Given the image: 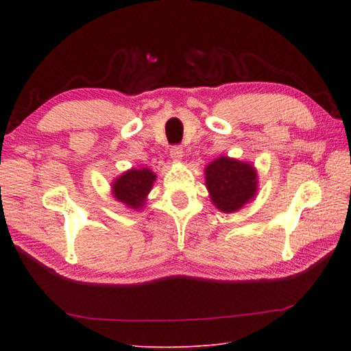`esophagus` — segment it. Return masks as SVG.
Instances as JSON below:
<instances>
[{
  "mask_svg": "<svg viewBox=\"0 0 351 351\" xmlns=\"http://www.w3.org/2000/svg\"><path fill=\"white\" fill-rule=\"evenodd\" d=\"M170 156H171V160H173V161H178V162H180V161L182 160V156H184L182 147H181V146H173V147H171Z\"/></svg>",
  "mask_w": 351,
  "mask_h": 351,
  "instance_id": "esophagus-1",
  "label": "esophagus"
}]
</instances>
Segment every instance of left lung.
<instances>
[{
	"instance_id": "1",
	"label": "left lung",
	"mask_w": 351,
	"mask_h": 351,
	"mask_svg": "<svg viewBox=\"0 0 351 351\" xmlns=\"http://www.w3.org/2000/svg\"><path fill=\"white\" fill-rule=\"evenodd\" d=\"M205 185L213 205L221 213H237L258 195V170L249 161L220 155L205 167Z\"/></svg>"
}]
</instances>
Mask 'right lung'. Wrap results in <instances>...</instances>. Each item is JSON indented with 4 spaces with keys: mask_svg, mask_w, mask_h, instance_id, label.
Returning <instances> with one entry per match:
<instances>
[{
    "mask_svg": "<svg viewBox=\"0 0 351 351\" xmlns=\"http://www.w3.org/2000/svg\"><path fill=\"white\" fill-rule=\"evenodd\" d=\"M156 175L149 167H131L111 182V196L134 211L143 210Z\"/></svg>",
    "mask_w": 351,
    "mask_h": 351,
    "instance_id": "add662e5",
    "label": "right lung"
}]
</instances>
